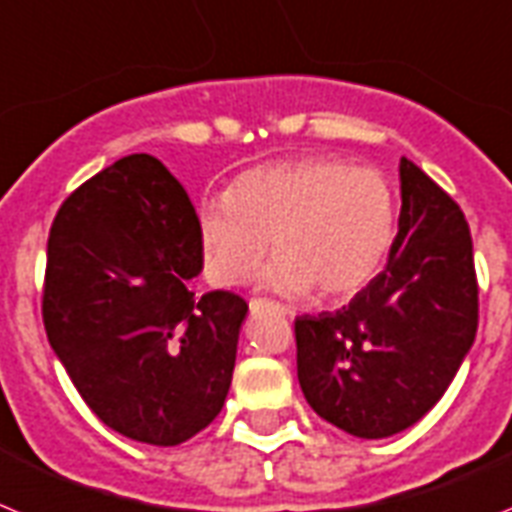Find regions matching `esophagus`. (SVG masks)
I'll return each mask as SVG.
<instances>
[{
	"mask_svg": "<svg viewBox=\"0 0 512 512\" xmlns=\"http://www.w3.org/2000/svg\"><path fill=\"white\" fill-rule=\"evenodd\" d=\"M250 311H252V314H262V311H275V314H283V317H291V314H293L288 306L278 304V301H270V299H252L250 301Z\"/></svg>",
	"mask_w": 512,
	"mask_h": 512,
	"instance_id": "esophagus-1",
	"label": "esophagus"
}]
</instances>
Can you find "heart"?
Masks as SVG:
<instances>
[{"label": "heart", "mask_w": 512, "mask_h": 512, "mask_svg": "<svg viewBox=\"0 0 512 512\" xmlns=\"http://www.w3.org/2000/svg\"><path fill=\"white\" fill-rule=\"evenodd\" d=\"M397 221V193L386 175L317 154L244 170L226 193L201 201L195 234L213 286L250 281L273 242L278 255L262 270V286L288 296L317 288L337 301L379 275Z\"/></svg>", "instance_id": "heart-1"}]
</instances>
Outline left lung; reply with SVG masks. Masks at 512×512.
Wrapping results in <instances>:
<instances>
[{"instance_id": "1", "label": "left lung", "mask_w": 512, "mask_h": 512, "mask_svg": "<svg viewBox=\"0 0 512 512\" xmlns=\"http://www.w3.org/2000/svg\"><path fill=\"white\" fill-rule=\"evenodd\" d=\"M389 262L348 306L296 317V368L311 410L355 438H389L428 415L479 322L471 234L459 203L410 159Z\"/></svg>"}]
</instances>
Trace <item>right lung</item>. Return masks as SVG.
<instances>
[{"label":"right lung","instance_id":"right-lung-1","mask_svg":"<svg viewBox=\"0 0 512 512\" xmlns=\"http://www.w3.org/2000/svg\"><path fill=\"white\" fill-rule=\"evenodd\" d=\"M195 208L159 159L131 154L61 203L43 324L92 412L115 433L177 446L224 407L247 301L198 296Z\"/></svg>","mask_w":512,"mask_h":512}]
</instances>
